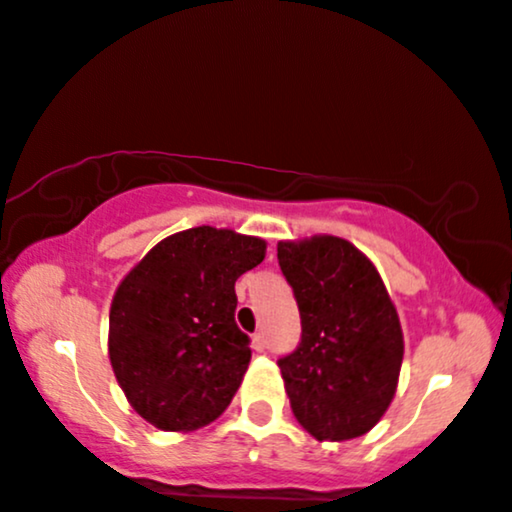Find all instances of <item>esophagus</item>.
<instances>
[{
  "instance_id": "esophagus-1",
  "label": "esophagus",
  "mask_w": 512,
  "mask_h": 512,
  "mask_svg": "<svg viewBox=\"0 0 512 512\" xmlns=\"http://www.w3.org/2000/svg\"><path fill=\"white\" fill-rule=\"evenodd\" d=\"M264 348H266V338H264L262 331H259V334L253 336V350L255 352H264Z\"/></svg>"
}]
</instances>
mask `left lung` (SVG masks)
<instances>
[{"mask_svg":"<svg viewBox=\"0 0 512 512\" xmlns=\"http://www.w3.org/2000/svg\"><path fill=\"white\" fill-rule=\"evenodd\" d=\"M278 264L301 315V343L280 357L292 413L318 441L371 431L399 385L403 331L380 273L338 236L280 241Z\"/></svg>","mask_w":512,"mask_h":512,"instance_id":"left-lung-1","label":"left lung"}]
</instances>
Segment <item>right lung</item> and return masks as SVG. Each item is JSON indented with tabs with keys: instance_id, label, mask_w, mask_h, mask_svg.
Wrapping results in <instances>:
<instances>
[{
	"instance_id": "obj_1",
	"label": "right lung",
	"mask_w": 512,
	"mask_h": 512,
	"mask_svg": "<svg viewBox=\"0 0 512 512\" xmlns=\"http://www.w3.org/2000/svg\"><path fill=\"white\" fill-rule=\"evenodd\" d=\"M264 255L257 236L192 227L162 239L120 280L111 366L129 406L153 427L194 431L225 413L250 364L234 283Z\"/></svg>"
}]
</instances>
